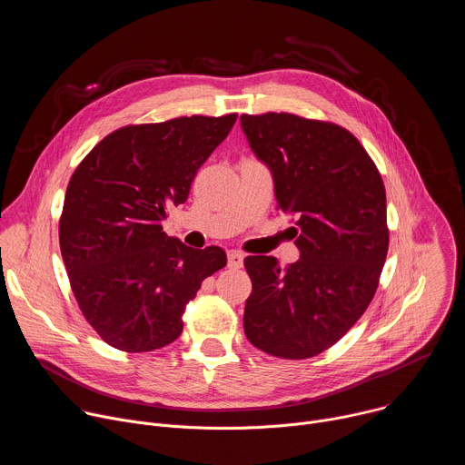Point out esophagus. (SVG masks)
Wrapping results in <instances>:
<instances>
[{
    "label": "esophagus",
    "mask_w": 465,
    "mask_h": 465,
    "mask_svg": "<svg viewBox=\"0 0 465 465\" xmlns=\"http://www.w3.org/2000/svg\"><path fill=\"white\" fill-rule=\"evenodd\" d=\"M242 253L241 252H235V250H232V252H228V267L230 269H241L242 267Z\"/></svg>",
    "instance_id": "obj_1"
}]
</instances>
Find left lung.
Instances as JSON below:
<instances>
[{
    "label": "left lung",
    "instance_id": "8db88e82",
    "mask_svg": "<svg viewBox=\"0 0 465 465\" xmlns=\"http://www.w3.org/2000/svg\"><path fill=\"white\" fill-rule=\"evenodd\" d=\"M269 167L278 210L296 219L300 259L248 255L244 335L261 351L309 359L337 344L370 305L388 252L382 178L346 128L292 114L241 115Z\"/></svg>",
    "mask_w": 465,
    "mask_h": 465
}]
</instances>
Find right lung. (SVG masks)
Listing matches in <instances>:
<instances>
[{"label": "right lung", "instance_id": "1", "mask_svg": "<svg viewBox=\"0 0 465 465\" xmlns=\"http://www.w3.org/2000/svg\"><path fill=\"white\" fill-rule=\"evenodd\" d=\"M237 114L123 126L75 169L60 217V252L77 303L115 350L142 353L174 342L203 282L226 264L219 246L194 250L162 221L224 142Z\"/></svg>", "mask_w": 465, "mask_h": 465}]
</instances>
